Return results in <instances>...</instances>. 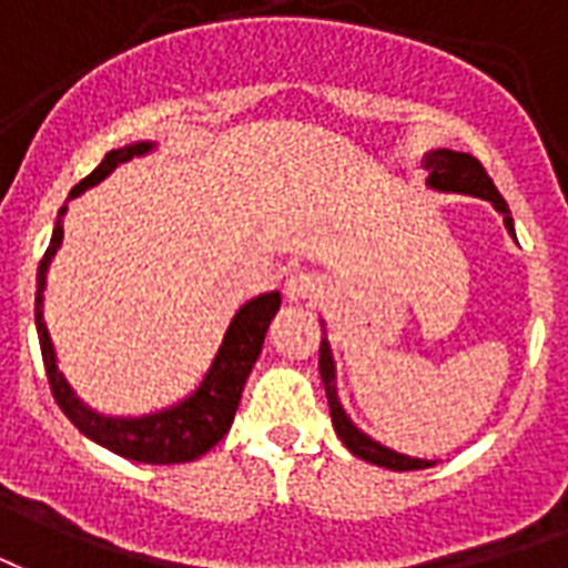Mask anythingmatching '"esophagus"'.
<instances>
[{
    "mask_svg": "<svg viewBox=\"0 0 568 568\" xmlns=\"http://www.w3.org/2000/svg\"><path fill=\"white\" fill-rule=\"evenodd\" d=\"M320 293H323V281H320L314 272H296V275H290L287 284H284V300L293 302V305L317 300Z\"/></svg>",
    "mask_w": 568,
    "mask_h": 568,
    "instance_id": "esophagus-1",
    "label": "esophagus"
}]
</instances>
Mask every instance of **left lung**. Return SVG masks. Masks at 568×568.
<instances>
[{"instance_id": "8db88e82", "label": "left lung", "mask_w": 568, "mask_h": 568, "mask_svg": "<svg viewBox=\"0 0 568 568\" xmlns=\"http://www.w3.org/2000/svg\"><path fill=\"white\" fill-rule=\"evenodd\" d=\"M425 168L428 173V185L434 191H455V194H473V197H481L494 203V209L503 215V224L515 236V224H511L509 206L506 200L500 197V191L494 187L491 176L485 173L479 161L467 152H452V149H437V152H428L425 158ZM320 377H323V386H326V398H329V413L332 425H335V434L341 437V443L347 446L356 458L368 464H377V467H386V470H425V467H434V462H422V458H410V455H400V452H392L386 446H381L377 440H371L368 434H362L349 416L344 413L338 400V386H335V359H332L329 341H320Z\"/></svg>"}]
</instances>
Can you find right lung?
Returning a JSON list of instances; mask_svg holds the SVG:
<instances>
[{"label":"right lung","instance_id":"obj_1","mask_svg":"<svg viewBox=\"0 0 568 568\" xmlns=\"http://www.w3.org/2000/svg\"><path fill=\"white\" fill-rule=\"evenodd\" d=\"M152 143H134V146H122L106 152L104 161L89 173L83 182H77L71 187V197L83 194L89 185H95L104 176H110L119 164H125L131 158L146 155ZM62 219H65V206L59 209L57 227H53V239L47 245L44 257L38 263V290H36V326L38 341H41V356H44L47 381L53 389V398L62 407L68 419L74 422L77 430H83L89 440L101 443L104 449L116 452L128 462L140 464H185L194 462L200 455H206L215 443L224 437L233 425L236 416L239 398L245 389L251 368L257 362L260 349H263V338L275 311L281 308V293H263L257 300L245 302L236 311V317L227 326V335L221 341L219 356L212 362V368L206 371V377L197 386L194 395H187L185 400H179L168 410L149 413V416H138V419H125V416H101V413L89 410L83 400L77 398L74 389L68 386L62 377V371L57 365V349L53 341L47 335L44 323V284H47V266L62 245Z\"/></svg>","mask_w":568,"mask_h":568}]
</instances>
